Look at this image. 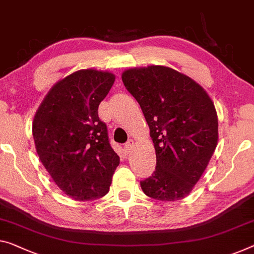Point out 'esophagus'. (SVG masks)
<instances>
[{"mask_svg": "<svg viewBox=\"0 0 254 254\" xmlns=\"http://www.w3.org/2000/svg\"><path fill=\"white\" fill-rule=\"evenodd\" d=\"M134 145H135V140L134 139H129L126 144H125V149H126L127 151H130L132 147H134Z\"/></svg>", "mask_w": 254, "mask_h": 254, "instance_id": "34e87169", "label": "esophagus"}]
</instances>
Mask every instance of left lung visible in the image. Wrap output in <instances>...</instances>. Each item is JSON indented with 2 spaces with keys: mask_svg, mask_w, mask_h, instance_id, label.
I'll use <instances>...</instances> for the list:
<instances>
[{
  "mask_svg": "<svg viewBox=\"0 0 254 254\" xmlns=\"http://www.w3.org/2000/svg\"><path fill=\"white\" fill-rule=\"evenodd\" d=\"M122 78L140 105L157 155L155 171L140 187L155 200H182L200 181L218 144L212 100L192 78L166 65L129 68Z\"/></svg>",
  "mask_w": 254,
  "mask_h": 254,
  "instance_id": "8db88e82",
  "label": "left lung"
}]
</instances>
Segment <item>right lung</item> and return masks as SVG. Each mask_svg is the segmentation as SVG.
<instances>
[{
  "label": "right lung",
  "instance_id": "1",
  "mask_svg": "<svg viewBox=\"0 0 254 254\" xmlns=\"http://www.w3.org/2000/svg\"><path fill=\"white\" fill-rule=\"evenodd\" d=\"M116 76L80 69L57 81L33 120L35 149L58 187L77 201L104 196L120 159L97 115Z\"/></svg>",
  "mask_w": 254,
  "mask_h": 254
}]
</instances>
